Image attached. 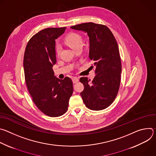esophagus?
<instances>
[{"label": "esophagus", "mask_w": 156, "mask_h": 156, "mask_svg": "<svg viewBox=\"0 0 156 156\" xmlns=\"http://www.w3.org/2000/svg\"><path fill=\"white\" fill-rule=\"evenodd\" d=\"M78 81H79V80H78V78L77 77H73V78H72V81H73V83H77Z\"/></svg>", "instance_id": "1"}]
</instances>
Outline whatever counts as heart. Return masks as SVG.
Listing matches in <instances>:
<instances>
[{
	"instance_id": "heart-1",
	"label": "heart",
	"mask_w": 156,
	"mask_h": 156,
	"mask_svg": "<svg viewBox=\"0 0 156 156\" xmlns=\"http://www.w3.org/2000/svg\"><path fill=\"white\" fill-rule=\"evenodd\" d=\"M65 42L74 51L79 48H82L83 41L81 37L76 33H72L66 36L65 38ZM61 51V47L60 45L56 46V52L59 54Z\"/></svg>"
}]
</instances>
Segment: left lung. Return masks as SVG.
<instances>
[{
  "label": "left lung",
  "mask_w": 156,
  "mask_h": 156,
  "mask_svg": "<svg viewBox=\"0 0 156 156\" xmlns=\"http://www.w3.org/2000/svg\"><path fill=\"white\" fill-rule=\"evenodd\" d=\"M86 33L90 41L89 57L95 67L92 81L81 77L84 90L80 93L85 105L93 110L108 107L115 100L120 84L122 64L117 42L111 31L105 25L92 22L70 27Z\"/></svg>",
  "instance_id": "obj_1"
}]
</instances>
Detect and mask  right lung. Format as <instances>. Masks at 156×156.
<instances>
[{"label":"right lung","instance_id":"obj_1","mask_svg":"<svg viewBox=\"0 0 156 156\" xmlns=\"http://www.w3.org/2000/svg\"><path fill=\"white\" fill-rule=\"evenodd\" d=\"M66 28H49L34 34L26 47L23 60L25 81L37 107L52 117L64 114L73 94V82L69 77L57 78L52 66L55 64V39Z\"/></svg>","mask_w":156,"mask_h":156}]
</instances>
